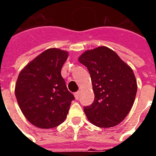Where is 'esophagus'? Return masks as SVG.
Here are the masks:
<instances>
[{"instance_id": "1", "label": "esophagus", "mask_w": 156, "mask_h": 156, "mask_svg": "<svg viewBox=\"0 0 156 156\" xmlns=\"http://www.w3.org/2000/svg\"><path fill=\"white\" fill-rule=\"evenodd\" d=\"M74 96L75 98H76V99H78V98H79V96H80V93H79V91L76 92L74 94Z\"/></svg>"}]
</instances>
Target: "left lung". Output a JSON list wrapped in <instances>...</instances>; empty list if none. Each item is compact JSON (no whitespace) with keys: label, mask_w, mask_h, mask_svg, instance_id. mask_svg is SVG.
Segmentation results:
<instances>
[{"label":"left lung","mask_w":156,"mask_h":156,"mask_svg":"<svg viewBox=\"0 0 156 156\" xmlns=\"http://www.w3.org/2000/svg\"><path fill=\"white\" fill-rule=\"evenodd\" d=\"M78 60L88 68L94 93L93 104L83 107L88 120L102 128L121 123L130 111L137 93L133 70L106 47L86 51Z\"/></svg>","instance_id":"left-lung-1"}]
</instances>
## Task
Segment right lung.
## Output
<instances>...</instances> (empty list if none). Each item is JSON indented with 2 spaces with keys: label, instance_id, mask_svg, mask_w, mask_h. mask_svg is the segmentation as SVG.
<instances>
[{
  "label": "right lung",
  "instance_id": "obj_1",
  "mask_svg": "<svg viewBox=\"0 0 156 156\" xmlns=\"http://www.w3.org/2000/svg\"><path fill=\"white\" fill-rule=\"evenodd\" d=\"M68 56L58 48L48 49L19 74L16 98L23 115L37 127L51 129L61 124L74 100L61 75Z\"/></svg>",
  "mask_w": 156,
  "mask_h": 156
}]
</instances>
